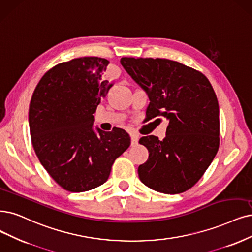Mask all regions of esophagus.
Wrapping results in <instances>:
<instances>
[{"label":"esophagus","mask_w":252,"mask_h":252,"mask_svg":"<svg viewBox=\"0 0 252 252\" xmlns=\"http://www.w3.org/2000/svg\"><path fill=\"white\" fill-rule=\"evenodd\" d=\"M138 140H139V136L136 134H132L131 135V145L135 146L138 144Z\"/></svg>","instance_id":"34e87169"}]
</instances>
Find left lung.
<instances>
[{"instance_id": "obj_1", "label": "left lung", "mask_w": 252, "mask_h": 252, "mask_svg": "<svg viewBox=\"0 0 252 252\" xmlns=\"http://www.w3.org/2000/svg\"><path fill=\"white\" fill-rule=\"evenodd\" d=\"M121 65L147 93V117H166V137H142L148 160L139 166L140 181L155 191L179 194L196 184L219 148V105L203 73L161 58H127Z\"/></svg>"}]
</instances>
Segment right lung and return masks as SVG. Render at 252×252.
<instances>
[{"label":"right lung","mask_w":252,"mask_h":252,"mask_svg":"<svg viewBox=\"0 0 252 252\" xmlns=\"http://www.w3.org/2000/svg\"><path fill=\"white\" fill-rule=\"evenodd\" d=\"M109 61L82 57L46 71L29 108L32 145L44 169L69 192L106 183L112 165L131 144L123 128L93 129L95 110L113 84L105 80Z\"/></svg>","instance_id":"right-lung-1"}]
</instances>
